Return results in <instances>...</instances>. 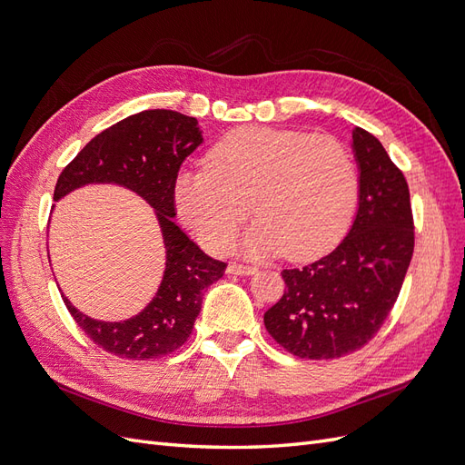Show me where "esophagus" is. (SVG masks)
Masks as SVG:
<instances>
[{"mask_svg": "<svg viewBox=\"0 0 465 465\" xmlns=\"http://www.w3.org/2000/svg\"><path fill=\"white\" fill-rule=\"evenodd\" d=\"M229 272L236 273V275H254V273H258V267L256 265H246V263H231Z\"/></svg>", "mask_w": 465, "mask_h": 465, "instance_id": "1", "label": "esophagus"}]
</instances>
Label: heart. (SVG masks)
<instances>
[{
  "mask_svg": "<svg viewBox=\"0 0 465 465\" xmlns=\"http://www.w3.org/2000/svg\"><path fill=\"white\" fill-rule=\"evenodd\" d=\"M357 190L355 164L335 137L236 128L209 149L205 168L180 174L176 205L211 252H227L254 209L260 219L248 234L250 252L285 250L306 260L340 241Z\"/></svg>",
  "mask_w": 465,
  "mask_h": 465,
  "instance_id": "b5f03b06",
  "label": "heart"
}]
</instances>
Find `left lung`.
Listing matches in <instances>:
<instances>
[{
  "label": "left lung",
  "instance_id": "left-lung-1",
  "mask_svg": "<svg viewBox=\"0 0 465 465\" xmlns=\"http://www.w3.org/2000/svg\"><path fill=\"white\" fill-rule=\"evenodd\" d=\"M359 211L328 256L283 270L285 292L265 330L301 359H337L367 345L398 301L415 248L410 186L378 139L353 130Z\"/></svg>",
  "mask_w": 465,
  "mask_h": 465
}]
</instances>
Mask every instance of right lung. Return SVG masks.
I'll return each instance as SVG.
<instances>
[{
    "label": "right lung",
    "instance_id": "add662e5",
    "mask_svg": "<svg viewBox=\"0 0 465 465\" xmlns=\"http://www.w3.org/2000/svg\"><path fill=\"white\" fill-rule=\"evenodd\" d=\"M200 143L195 118L174 110H143L93 137L55 182L54 200L79 186L112 182L139 193L157 211L166 267L157 297L143 312L124 322H101L79 312L62 294L77 326L106 353L132 361L173 353L188 341L203 291L227 270V263L207 256L173 221L180 164Z\"/></svg>",
    "mask_w": 465,
    "mask_h": 465
}]
</instances>
